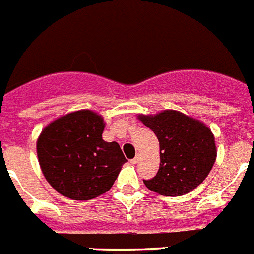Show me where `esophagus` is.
Returning <instances> with one entry per match:
<instances>
[{
    "instance_id": "esophagus-1",
    "label": "esophagus",
    "mask_w": 254,
    "mask_h": 254,
    "mask_svg": "<svg viewBox=\"0 0 254 254\" xmlns=\"http://www.w3.org/2000/svg\"><path fill=\"white\" fill-rule=\"evenodd\" d=\"M138 162H140V155H136V157L133 158V159H131V163L132 164H137Z\"/></svg>"
}]
</instances>
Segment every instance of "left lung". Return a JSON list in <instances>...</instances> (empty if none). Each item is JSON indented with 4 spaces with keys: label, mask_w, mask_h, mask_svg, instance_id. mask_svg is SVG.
Masks as SVG:
<instances>
[{
    "label": "left lung",
    "mask_w": 254,
    "mask_h": 254,
    "mask_svg": "<svg viewBox=\"0 0 254 254\" xmlns=\"http://www.w3.org/2000/svg\"><path fill=\"white\" fill-rule=\"evenodd\" d=\"M138 119L155 133L160 148L159 171L151 180H144L146 188L160 195L179 196L200 185L217 155L211 129L176 110L140 114Z\"/></svg>",
    "instance_id": "obj_1"
}]
</instances>
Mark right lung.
<instances>
[{
	"mask_svg": "<svg viewBox=\"0 0 254 254\" xmlns=\"http://www.w3.org/2000/svg\"><path fill=\"white\" fill-rule=\"evenodd\" d=\"M104 127L97 113L78 110L43 128L37 155L56 191L73 200H90L112 188L127 159L116 141H104Z\"/></svg>",
	"mask_w": 254,
	"mask_h": 254,
	"instance_id": "1",
	"label": "right lung"
}]
</instances>
